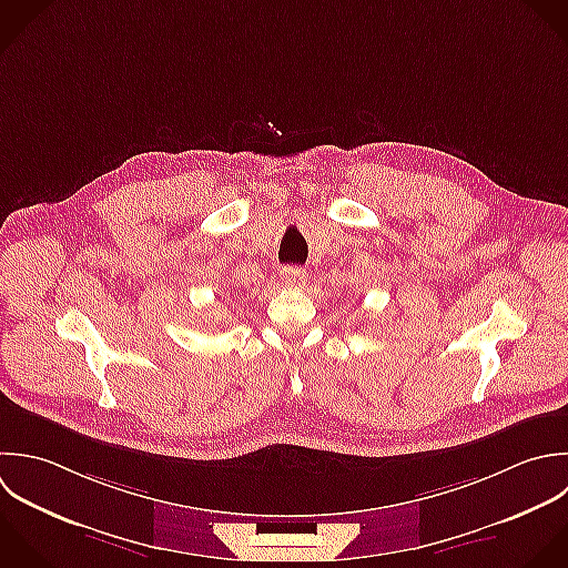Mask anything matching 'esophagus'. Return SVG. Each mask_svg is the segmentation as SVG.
<instances>
[{"label": "esophagus", "mask_w": 568, "mask_h": 568, "mask_svg": "<svg viewBox=\"0 0 568 568\" xmlns=\"http://www.w3.org/2000/svg\"><path fill=\"white\" fill-rule=\"evenodd\" d=\"M281 278H283V283L290 285V287H301V285H305V281H307V272L301 270V267H285Z\"/></svg>", "instance_id": "34e87169"}]
</instances>
